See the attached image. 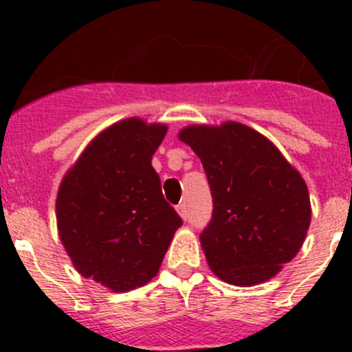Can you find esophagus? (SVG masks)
<instances>
[{"label": "esophagus", "mask_w": 352, "mask_h": 352, "mask_svg": "<svg viewBox=\"0 0 352 352\" xmlns=\"http://www.w3.org/2000/svg\"><path fill=\"white\" fill-rule=\"evenodd\" d=\"M177 211H179V214L182 216L184 219L187 218V208H186V204H179V206H177Z\"/></svg>", "instance_id": "esophagus-1"}]
</instances>
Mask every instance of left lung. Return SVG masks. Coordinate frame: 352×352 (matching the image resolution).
I'll return each mask as SVG.
<instances>
[{
	"instance_id": "left-lung-1",
	"label": "left lung",
	"mask_w": 352,
	"mask_h": 352,
	"mask_svg": "<svg viewBox=\"0 0 352 352\" xmlns=\"http://www.w3.org/2000/svg\"><path fill=\"white\" fill-rule=\"evenodd\" d=\"M179 138L201 158L211 189V221L199 236L211 271L233 286L271 279L307 236L305 180L267 138L240 122L189 126Z\"/></svg>"
}]
</instances>
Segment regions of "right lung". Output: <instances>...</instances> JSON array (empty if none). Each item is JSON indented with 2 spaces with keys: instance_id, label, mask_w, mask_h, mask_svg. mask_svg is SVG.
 <instances>
[{
  "instance_id": "add662e5",
  "label": "right lung",
  "mask_w": 352,
  "mask_h": 352,
  "mask_svg": "<svg viewBox=\"0 0 352 352\" xmlns=\"http://www.w3.org/2000/svg\"><path fill=\"white\" fill-rule=\"evenodd\" d=\"M165 124L124 119L67 170L56 201L59 239L83 278L116 293L155 278L182 219L165 201L151 158Z\"/></svg>"
}]
</instances>
